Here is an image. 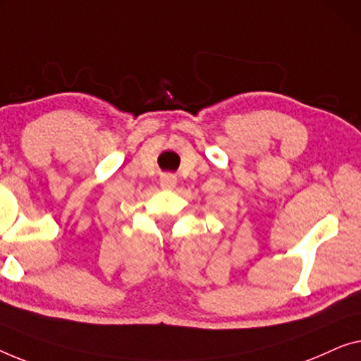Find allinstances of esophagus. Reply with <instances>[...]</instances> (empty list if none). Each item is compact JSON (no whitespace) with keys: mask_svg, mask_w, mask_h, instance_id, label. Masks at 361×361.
Returning a JSON list of instances; mask_svg holds the SVG:
<instances>
[{"mask_svg":"<svg viewBox=\"0 0 361 361\" xmlns=\"http://www.w3.org/2000/svg\"><path fill=\"white\" fill-rule=\"evenodd\" d=\"M160 185H161V188H164V190H173L175 185H176V176L171 175V173L161 175Z\"/></svg>","mask_w":361,"mask_h":361,"instance_id":"esophagus-1","label":"esophagus"}]
</instances>
